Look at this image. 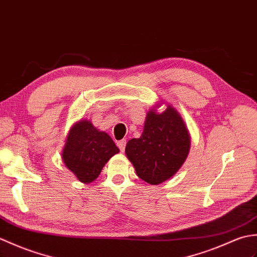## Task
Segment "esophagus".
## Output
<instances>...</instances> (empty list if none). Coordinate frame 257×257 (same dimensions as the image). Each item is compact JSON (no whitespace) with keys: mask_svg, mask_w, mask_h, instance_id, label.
Instances as JSON below:
<instances>
[{"mask_svg":"<svg viewBox=\"0 0 257 257\" xmlns=\"http://www.w3.org/2000/svg\"><path fill=\"white\" fill-rule=\"evenodd\" d=\"M116 145H117V147L119 148V151H121V152H124V150H125V146H126V141H125V140L118 141L117 143H116Z\"/></svg>","mask_w":257,"mask_h":257,"instance_id":"34e87169","label":"esophagus"}]
</instances>
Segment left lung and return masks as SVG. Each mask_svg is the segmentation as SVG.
<instances>
[{
	"mask_svg": "<svg viewBox=\"0 0 257 257\" xmlns=\"http://www.w3.org/2000/svg\"><path fill=\"white\" fill-rule=\"evenodd\" d=\"M190 150V135L174 106L162 113L148 111L140 139L127 142L125 154L142 180L159 185L173 177L185 163Z\"/></svg>",
	"mask_w": 257,
	"mask_h": 257,
	"instance_id": "1",
	"label": "left lung"
}]
</instances>
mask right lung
Returning a JSON list of instances; mask_svg holds the SVG:
<instances>
[{
	"label": "right lung",
	"instance_id": "add662e5",
	"mask_svg": "<svg viewBox=\"0 0 257 257\" xmlns=\"http://www.w3.org/2000/svg\"><path fill=\"white\" fill-rule=\"evenodd\" d=\"M119 152L110 135L88 119L71 126L62 150V161L79 181L89 184L98 178L109 159Z\"/></svg>",
	"mask_w": 257,
	"mask_h": 257
}]
</instances>
